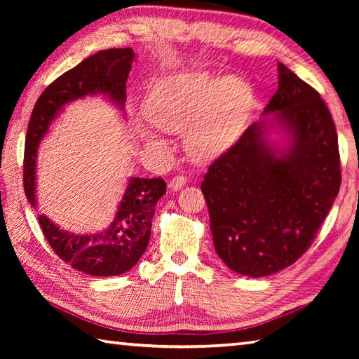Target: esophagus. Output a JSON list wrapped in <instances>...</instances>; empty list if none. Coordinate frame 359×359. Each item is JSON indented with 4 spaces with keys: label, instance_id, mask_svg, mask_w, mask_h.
<instances>
[{
    "label": "esophagus",
    "instance_id": "34e87169",
    "mask_svg": "<svg viewBox=\"0 0 359 359\" xmlns=\"http://www.w3.org/2000/svg\"><path fill=\"white\" fill-rule=\"evenodd\" d=\"M185 184H187V177H185L184 174H179V175H175V177H172L170 180V184H168V187H170L171 191H177V189H180Z\"/></svg>",
    "mask_w": 359,
    "mask_h": 359
}]
</instances>
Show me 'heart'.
I'll return each mask as SVG.
<instances>
[{
  "mask_svg": "<svg viewBox=\"0 0 359 359\" xmlns=\"http://www.w3.org/2000/svg\"><path fill=\"white\" fill-rule=\"evenodd\" d=\"M251 103L253 93L243 80L189 72L160 81L148 97L147 114L151 123L163 131L187 133L188 154L207 162L239 139ZM143 137L152 147L165 144L152 129L144 128Z\"/></svg>",
  "mask_w": 359,
  "mask_h": 359,
  "instance_id": "b5f03b06",
  "label": "heart"
}]
</instances>
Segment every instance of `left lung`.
I'll return each mask as SVG.
<instances>
[{"mask_svg": "<svg viewBox=\"0 0 359 359\" xmlns=\"http://www.w3.org/2000/svg\"><path fill=\"white\" fill-rule=\"evenodd\" d=\"M278 71L279 88L264 109L273 118L250 125L201 185L216 253L250 278L270 276L306 253L341 187L329 108L285 65ZM276 126L289 135L284 150L266 142Z\"/></svg>", "mask_w": 359, "mask_h": 359, "instance_id": "8db88e82", "label": "left lung"}]
</instances>
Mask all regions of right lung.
<instances>
[{
    "mask_svg": "<svg viewBox=\"0 0 359 359\" xmlns=\"http://www.w3.org/2000/svg\"><path fill=\"white\" fill-rule=\"evenodd\" d=\"M134 57L131 48L100 50L60 75L43 90L27 126L22 170L25 193L34 208L36 207V151L50 121L65 104L86 95L103 94L123 109L126 80ZM165 193L163 179L131 177L111 226L100 233H67L44 215L38 216V222L55 255L71 264L72 269L98 278L117 276L131 270L147 250L156 203Z\"/></svg>",
    "mask_w": 359,
    "mask_h": 359,
    "instance_id": "add662e5",
    "label": "right lung"
}]
</instances>
